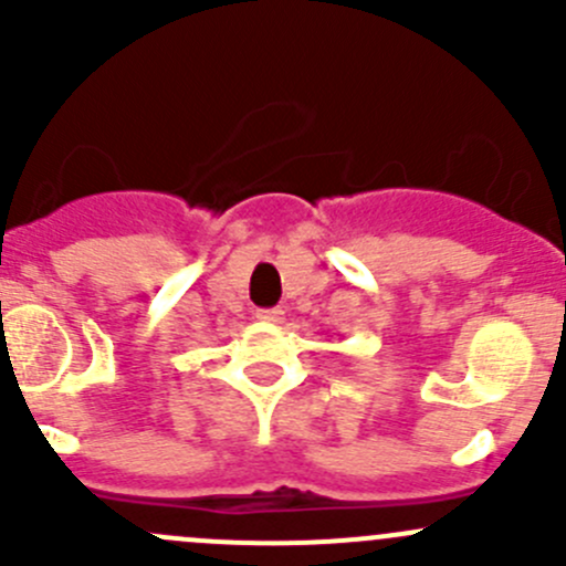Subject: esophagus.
<instances>
[{"mask_svg": "<svg viewBox=\"0 0 566 566\" xmlns=\"http://www.w3.org/2000/svg\"><path fill=\"white\" fill-rule=\"evenodd\" d=\"M256 319H262V323H282L284 310H256Z\"/></svg>", "mask_w": 566, "mask_h": 566, "instance_id": "34e87169", "label": "esophagus"}]
</instances>
